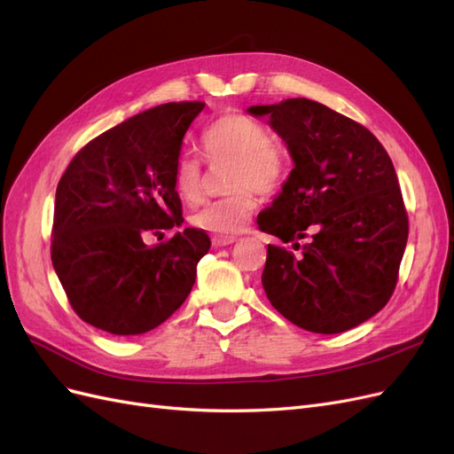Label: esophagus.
Returning a JSON list of instances; mask_svg holds the SVG:
<instances>
[{
	"label": "esophagus",
	"mask_w": 454,
	"mask_h": 454,
	"mask_svg": "<svg viewBox=\"0 0 454 454\" xmlns=\"http://www.w3.org/2000/svg\"><path fill=\"white\" fill-rule=\"evenodd\" d=\"M235 240H237L235 237H214L212 244L215 248H219V247H227V244H232Z\"/></svg>",
	"instance_id": "esophagus-1"
}]
</instances>
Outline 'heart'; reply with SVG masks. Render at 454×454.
Segmentation results:
<instances>
[{
  "instance_id": "heart-1",
  "label": "heart",
  "mask_w": 454,
  "mask_h": 454,
  "mask_svg": "<svg viewBox=\"0 0 454 454\" xmlns=\"http://www.w3.org/2000/svg\"><path fill=\"white\" fill-rule=\"evenodd\" d=\"M200 145L210 162H232L229 174L231 194L204 204L191 223L217 237L240 232L257 206V191L271 192L283 185L288 162L283 151L271 143L263 121L247 114L229 113L210 121L202 131ZM174 187L179 199L197 204L202 197V164L197 154L183 153L174 169Z\"/></svg>"
}]
</instances>
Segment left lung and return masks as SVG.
Returning a JSON list of instances; mask_svg holds the SVG:
<instances>
[{
	"instance_id": "1",
	"label": "left lung",
	"mask_w": 454,
	"mask_h": 454,
	"mask_svg": "<svg viewBox=\"0 0 454 454\" xmlns=\"http://www.w3.org/2000/svg\"><path fill=\"white\" fill-rule=\"evenodd\" d=\"M285 139L294 169L257 227L301 254L267 247L262 275L273 308L317 334L364 323L389 301L409 237L395 168L372 133L309 99L250 106ZM300 248V244H294Z\"/></svg>"
}]
</instances>
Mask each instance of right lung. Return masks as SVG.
Listing matches in <instances>:
<instances>
[{"label":"right lung","instance_id":"right-lung-1","mask_svg":"<svg viewBox=\"0 0 454 454\" xmlns=\"http://www.w3.org/2000/svg\"><path fill=\"white\" fill-rule=\"evenodd\" d=\"M204 105L168 103L121 121L80 149L59 181L55 273L82 321L108 334L137 336L162 325L187 300L210 250L200 229L145 242L183 223L174 169Z\"/></svg>","mask_w":454,"mask_h":454}]
</instances>
